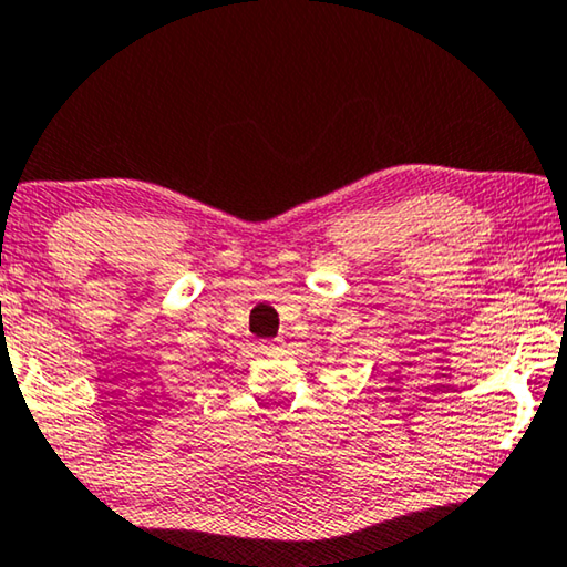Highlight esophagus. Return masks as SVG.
I'll list each match as a JSON object with an SVG mask.
<instances>
[{
    "label": "esophagus",
    "instance_id": "1",
    "mask_svg": "<svg viewBox=\"0 0 567 567\" xmlns=\"http://www.w3.org/2000/svg\"><path fill=\"white\" fill-rule=\"evenodd\" d=\"M261 349L265 352H275V349H280V341H261Z\"/></svg>",
    "mask_w": 567,
    "mask_h": 567
}]
</instances>
